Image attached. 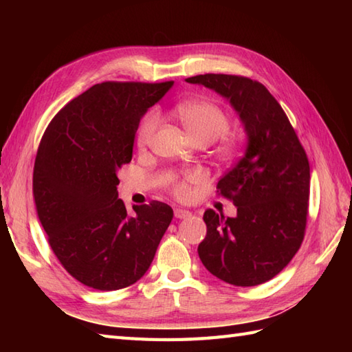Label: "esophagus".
I'll return each instance as SVG.
<instances>
[{
    "label": "esophagus",
    "instance_id": "esophagus-1",
    "mask_svg": "<svg viewBox=\"0 0 352 352\" xmlns=\"http://www.w3.org/2000/svg\"><path fill=\"white\" fill-rule=\"evenodd\" d=\"M174 216L177 219H184V218H189L190 212L189 210H184V208H175Z\"/></svg>",
    "mask_w": 352,
    "mask_h": 352
}]
</instances>
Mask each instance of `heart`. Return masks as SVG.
<instances>
[{"label": "heart", "instance_id": "1", "mask_svg": "<svg viewBox=\"0 0 352 352\" xmlns=\"http://www.w3.org/2000/svg\"><path fill=\"white\" fill-rule=\"evenodd\" d=\"M175 115L180 118L184 129L190 136L198 140L212 142L222 138L230 129V119L218 104L212 101H183L175 106ZM160 116L155 110L148 111L139 125L136 142L140 149H144L153 140L157 126H159ZM198 175L195 172H188L182 178H174L172 190L178 198H186L189 195V183L195 182Z\"/></svg>", "mask_w": 352, "mask_h": 352}]
</instances>
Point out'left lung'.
I'll return each instance as SVG.
<instances>
[{"label":"left lung","mask_w":352,"mask_h":352,"mask_svg":"<svg viewBox=\"0 0 352 352\" xmlns=\"http://www.w3.org/2000/svg\"><path fill=\"white\" fill-rule=\"evenodd\" d=\"M186 81L230 101L248 139L242 159L218 183L237 216L206 210L199 258L222 281L257 286L281 272L302 243L310 195L307 154L278 101L258 81L227 74Z\"/></svg>","instance_id":"1"}]
</instances>
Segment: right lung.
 <instances>
[{"mask_svg": "<svg viewBox=\"0 0 352 352\" xmlns=\"http://www.w3.org/2000/svg\"><path fill=\"white\" fill-rule=\"evenodd\" d=\"M174 81L87 89L45 130L33 170V197L52 252L74 278L96 290L140 280L174 212L159 201L133 206L118 198V170L131 162L142 116Z\"/></svg>", "mask_w": 352, "mask_h": 352, "instance_id": "1", "label": "right lung"}]
</instances>
